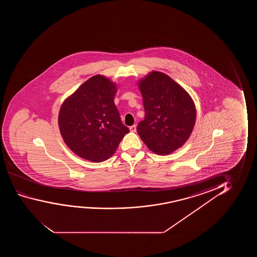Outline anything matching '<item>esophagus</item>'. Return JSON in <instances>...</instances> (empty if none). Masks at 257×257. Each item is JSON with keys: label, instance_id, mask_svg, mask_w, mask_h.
Returning a JSON list of instances; mask_svg holds the SVG:
<instances>
[{"label": "esophagus", "instance_id": "esophagus-1", "mask_svg": "<svg viewBox=\"0 0 257 257\" xmlns=\"http://www.w3.org/2000/svg\"><path fill=\"white\" fill-rule=\"evenodd\" d=\"M136 128H137V127H136V125H135V124H134V125H132V126H130L131 132H132V133H135V132H136V130H137Z\"/></svg>", "mask_w": 257, "mask_h": 257}]
</instances>
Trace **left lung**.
<instances>
[{
  "label": "left lung",
  "instance_id": "1",
  "mask_svg": "<svg viewBox=\"0 0 257 257\" xmlns=\"http://www.w3.org/2000/svg\"><path fill=\"white\" fill-rule=\"evenodd\" d=\"M145 119L137 132L148 148L167 155L181 148L190 136L197 110L188 92L169 75L153 71L139 81Z\"/></svg>",
  "mask_w": 257,
  "mask_h": 257
}]
</instances>
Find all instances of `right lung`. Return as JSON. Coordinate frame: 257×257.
<instances>
[{
  "label": "right lung",
  "instance_id": "obj_1",
  "mask_svg": "<svg viewBox=\"0 0 257 257\" xmlns=\"http://www.w3.org/2000/svg\"><path fill=\"white\" fill-rule=\"evenodd\" d=\"M116 85L97 74L64 101L59 127L64 142L81 158L102 162L113 155L130 131L114 103Z\"/></svg>",
  "mask_w": 257,
  "mask_h": 257
}]
</instances>
